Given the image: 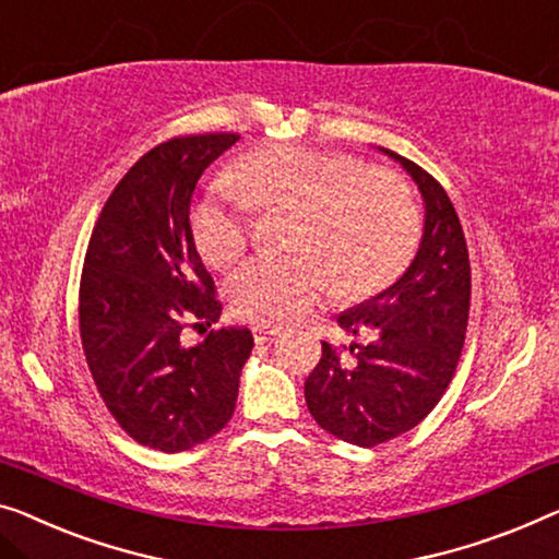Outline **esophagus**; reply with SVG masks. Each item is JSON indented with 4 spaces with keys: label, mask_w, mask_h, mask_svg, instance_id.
Returning a JSON list of instances; mask_svg holds the SVG:
<instances>
[{
    "label": "esophagus",
    "mask_w": 559,
    "mask_h": 559,
    "mask_svg": "<svg viewBox=\"0 0 559 559\" xmlns=\"http://www.w3.org/2000/svg\"><path fill=\"white\" fill-rule=\"evenodd\" d=\"M278 333H281V326H276V323H255L253 326V338L258 341V344L271 341L273 336H278Z\"/></svg>",
    "instance_id": "esophagus-1"
}]
</instances>
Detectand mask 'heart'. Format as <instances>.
Segmentation results:
<instances>
[{
    "mask_svg": "<svg viewBox=\"0 0 559 559\" xmlns=\"http://www.w3.org/2000/svg\"><path fill=\"white\" fill-rule=\"evenodd\" d=\"M233 186H215L193 207V236L205 261L243 253L253 207H296L298 255H255L228 276L240 319L296 321L329 294L364 298L386 288L414 253L419 215L399 175L364 168L352 155L308 145H273L233 168Z\"/></svg>",
    "mask_w": 559,
    "mask_h": 559,
    "instance_id": "1",
    "label": "heart"
}]
</instances>
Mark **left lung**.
Here are the masks:
<instances>
[{
	"mask_svg": "<svg viewBox=\"0 0 559 559\" xmlns=\"http://www.w3.org/2000/svg\"><path fill=\"white\" fill-rule=\"evenodd\" d=\"M381 153L402 163L424 198L419 251L394 286L338 316L366 344L341 359L323 341L304 389L316 424L356 447L404 435L439 404L462 356L472 296L469 251L447 190L394 150Z\"/></svg>",
	"mask_w": 559,
	"mask_h": 559,
	"instance_id": "left-lung-1",
	"label": "left lung"
}]
</instances>
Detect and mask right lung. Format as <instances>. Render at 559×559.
<instances>
[{"mask_svg":"<svg viewBox=\"0 0 559 559\" xmlns=\"http://www.w3.org/2000/svg\"><path fill=\"white\" fill-rule=\"evenodd\" d=\"M238 138H173L140 157L107 198L82 265L90 373L122 431L157 452H186L226 427L253 348V333L236 326L211 329L195 346L180 338L186 326L221 319L190 230V198Z\"/></svg>","mask_w":559,"mask_h":559,"instance_id":"1","label":"right lung"}]
</instances>
